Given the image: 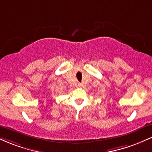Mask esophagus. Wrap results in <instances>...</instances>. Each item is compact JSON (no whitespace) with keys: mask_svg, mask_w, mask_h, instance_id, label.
<instances>
[{"mask_svg":"<svg viewBox=\"0 0 152 152\" xmlns=\"http://www.w3.org/2000/svg\"><path fill=\"white\" fill-rule=\"evenodd\" d=\"M78 87H81V84H78Z\"/></svg>","mask_w":152,"mask_h":152,"instance_id":"esophagus-1","label":"esophagus"}]
</instances>
